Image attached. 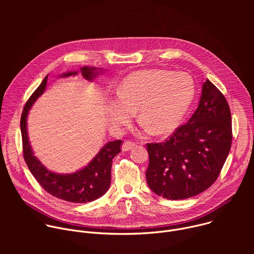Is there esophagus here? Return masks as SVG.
Returning <instances> with one entry per match:
<instances>
[{
  "instance_id": "esophagus-1",
  "label": "esophagus",
  "mask_w": 254,
  "mask_h": 254,
  "mask_svg": "<svg viewBox=\"0 0 254 254\" xmlns=\"http://www.w3.org/2000/svg\"><path fill=\"white\" fill-rule=\"evenodd\" d=\"M135 147V143L134 142H132V141H125L124 143H123V146H122V150L124 151V152H127V151H130L131 149H133Z\"/></svg>"
}]
</instances>
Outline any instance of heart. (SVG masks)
I'll use <instances>...</instances> for the list:
<instances>
[{
  "instance_id": "b5f03b06",
  "label": "heart",
  "mask_w": 254,
  "mask_h": 254,
  "mask_svg": "<svg viewBox=\"0 0 254 254\" xmlns=\"http://www.w3.org/2000/svg\"><path fill=\"white\" fill-rule=\"evenodd\" d=\"M196 86L187 73L162 69L134 72L117 88V98L108 100L107 117L113 128L121 130L137 110L141 127L156 134L171 131L189 110Z\"/></svg>"
}]
</instances>
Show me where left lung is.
Returning <instances> with one entry per match:
<instances>
[{
  "label": "left lung",
  "mask_w": 254,
  "mask_h": 254,
  "mask_svg": "<svg viewBox=\"0 0 254 254\" xmlns=\"http://www.w3.org/2000/svg\"><path fill=\"white\" fill-rule=\"evenodd\" d=\"M231 114L227 100L209 79L202 85L197 110L164 142L148 143L146 172L150 189L169 200L207 190L218 178L231 148Z\"/></svg>",
  "instance_id": "obj_1"
}]
</instances>
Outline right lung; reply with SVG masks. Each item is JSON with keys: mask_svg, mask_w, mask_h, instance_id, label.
Listing matches in <instances>:
<instances>
[{"mask_svg": "<svg viewBox=\"0 0 254 254\" xmlns=\"http://www.w3.org/2000/svg\"><path fill=\"white\" fill-rule=\"evenodd\" d=\"M81 75L88 81H93L103 72L102 68L83 66ZM79 71H68L59 78L77 75ZM48 75L45 76L38 88L28 99L21 118V132L25 162L42 188L52 196L72 203H87L103 196L111 185L113 159L121 153L122 140L108 141L96 156L84 168L70 174H59L48 170L34 155L27 130V119L34 102L40 97L47 85Z\"/></svg>", "mask_w": 254, "mask_h": 254, "instance_id": "add662e5", "label": "right lung"}]
</instances>
